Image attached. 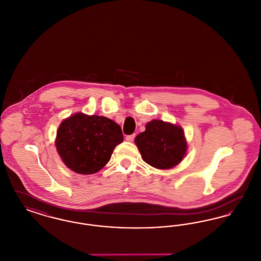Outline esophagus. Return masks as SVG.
<instances>
[{
  "instance_id": "esophagus-1",
  "label": "esophagus",
  "mask_w": 261,
  "mask_h": 261,
  "mask_svg": "<svg viewBox=\"0 0 261 261\" xmlns=\"http://www.w3.org/2000/svg\"><path fill=\"white\" fill-rule=\"evenodd\" d=\"M135 137H136V134L128 135V136H126V140H127L128 142H133V141H134V139H135Z\"/></svg>"
}]
</instances>
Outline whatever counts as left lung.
<instances>
[{"instance_id":"obj_1","label":"left lung","mask_w":261,"mask_h":261,"mask_svg":"<svg viewBox=\"0 0 261 261\" xmlns=\"http://www.w3.org/2000/svg\"><path fill=\"white\" fill-rule=\"evenodd\" d=\"M144 162L159 169H169L185 156L187 143L184 132L177 125L152 120L146 130L135 138Z\"/></svg>"}]
</instances>
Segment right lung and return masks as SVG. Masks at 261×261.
<instances>
[{
	"label": "right lung",
	"instance_id": "1",
	"mask_svg": "<svg viewBox=\"0 0 261 261\" xmlns=\"http://www.w3.org/2000/svg\"><path fill=\"white\" fill-rule=\"evenodd\" d=\"M123 141L121 128L112 119L76 113L60 125L56 147L64 164L76 173L98 172Z\"/></svg>",
	"mask_w": 261,
	"mask_h": 261
}]
</instances>
